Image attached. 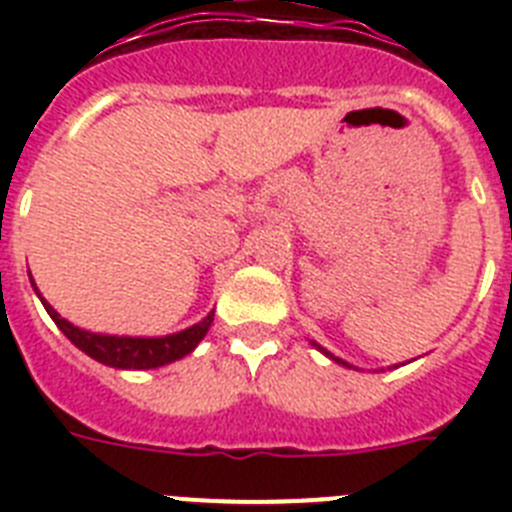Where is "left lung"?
<instances>
[{"mask_svg":"<svg viewBox=\"0 0 512 512\" xmlns=\"http://www.w3.org/2000/svg\"><path fill=\"white\" fill-rule=\"evenodd\" d=\"M310 343H312V346H315V348H318L320 354H325V356H328V359H333V361H336V364L346 366V369H356V366H354V364H348V361L338 359V356H333V354H330V351H325V348H323V346H318V343H315V341H310Z\"/></svg>","mask_w":512,"mask_h":512,"instance_id":"obj_1","label":"left lung"}]
</instances>
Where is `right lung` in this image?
<instances>
[{
	"mask_svg": "<svg viewBox=\"0 0 512 512\" xmlns=\"http://www.w3.org/2000/svg\"><path fill=\"white\" fill-rule=\"evenodd\" d=\"M30 284L35 287L33 277H30ZM35 295L40 297L53 323L63 330V336L69 338L79 351L92 356L99 364L115 366V369H158V366L184 359L207 336L212 318H215V312H207V318H202L200 323L189 325V328L179 330V333H171V336H107V333H92V330H84L79 325L69 323L66 318H61L48 305V300H43L38 287H35Z\"/></svg>",
	"mask_w": 512,
	"mask_h": 512,
	"instance_id": "obj_1",
	"label": "right lung"
}]
</instances>
